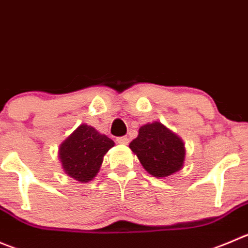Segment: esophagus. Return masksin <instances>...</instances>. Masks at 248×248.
I'll list each match as a JSON object with an SVG mask.
<instances>
[{"mask_svg": "<svg viewBox=\"0 0 248 248\" xmlns=\"http://www.w3.org/2000/svg\"><path fill=\"white\" fill-rule=\"evenodd\" d=\"M116 141L119 144H122V145H124V144L128 143V138H127V137H119V138H116Z\"/></svg>", "mask_w": 248, "mask_h": 248, "instance_id": "1", "label": "esophagus"}]
</instances>
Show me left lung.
Returning a JSON list of instances; mask_svg holds the SVG:
<instances>
[{"label": "left lung", "mask_w": 248, "mask_h": 248, "mask_svg": "<svg viewBox=\"0 0 248 248\" xmlns=\"http://www.w3.org/2000/svg\"><path fill=\"white\" fill-rule=\"evenodd\" d=\"M129 148L141 166L156 178L168 177L184 165L185 148L182 139L160 122L144 124Z\"/></svg>", "instance_id": "obj_1"}]
</instances>
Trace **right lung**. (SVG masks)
Wrapping results in <instances>:
<instances>
[{
    "mask_svg": "<svg viewBox=\"0 0 248 248\" xmlns=\"http://www.w3.org/2000/svg\"><path fill=\"white\" fill-rule=\"evenodd\" d=\"M114 141L92 126H78L59 148L64 172L81 183L91 182L99 172L103 157Z\"/></svg>",
    "mask_w": 248,
    "mask_h": 248,
    "instance_id": "obj_1",
    "label": "right lung"
}]
</instances>
